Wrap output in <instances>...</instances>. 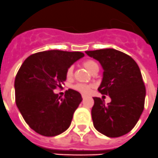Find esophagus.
<instances>
[{
	"label": "esophagus",
	"instance_id": "esophagus-1",
	"mask_svg": "<svg viewBox=\"0 0 158 158\" xmlns=\"http://www.w3.org/2000/svg\"><path fill=\"white\" fill-rule=\"evenodd\" d=\"M85 98H86V96H84V95H82V99H83V100H85Z\"/></svg>",
	"mask_w": 158,
	"mask_h": 158
}]
</instances>
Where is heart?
I'll return each mask as SVG.
<instances>
[{
    "mask_svg": "<svg viewBox=\"0 0 158 158\" xmlns=\"http://www.w3.org/2000/svg\"><path fill=\"white\" fill-rule=\"evenodd\" d=\"M84 67L87 69L89 72L92 73L95 69H97L98 65L94 62V61H92V60H87L85 62H83ZM73 68L72 66H70L69 68H68L66 71V77L68 78L71 77L73 75ZM74 89L77 91H79L80 93H83V94L88 95L90 93L92 89H93V85H85V84H77L74 86Z\"/></svg>",
    "mask_w": 158,
    "mask_h": 158,
    "instance_id": "obj_1",
    "label": "heart"
}]
</instances>
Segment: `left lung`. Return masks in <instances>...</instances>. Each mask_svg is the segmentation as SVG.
I'll use <instances>...</instances> for the list:
<instances>
[{
    "instance_id": "8db88e82",
    "label": "left lung",
    "mask_w": 158,
    "mask_h": 158,
    "mask_svg": "<svg viewBox=\"0 0 158 158\" xmlns=\"http://www.w3.org/2000/svg\"><path fill=\"white\" fill-rule=\"evenodd\" d=\"M85 53L101 65L104 72L98 91L111 100L106 104L104 100L93 97V126L109 138L126 135L136 125L144 109L146 88L139 65L129 55L115 49Z\"/></svg>"
}]
</instances>
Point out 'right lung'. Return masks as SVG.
<instances>
[{"mask_svg": "<svg viewBox=\"0 0 158 158\" xmlns=\"http://www.w3.org/2000/svg\"><path fill=\"white\" fill-rule=\"evenodd\" d=\"M85 54L79 51H43L25 59L15 79L16 104L36 133L56 136L69 127L81 95L73 89L62 98L54 93L66 80V71Z\"/></svg>", "mask_w": 158, "mask_h": 158, "instance_id": "add662e5", "label": "right lung"}]
</instances>
